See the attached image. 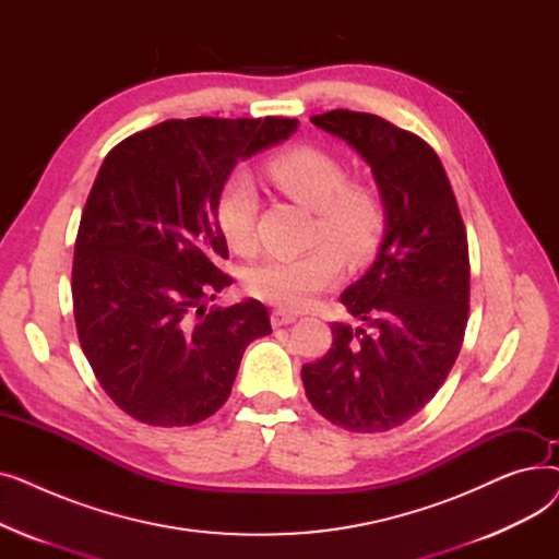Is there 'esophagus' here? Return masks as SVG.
Masks as SVG:
<instances>
[{
	"mask_svg": "<svg viewBox=\"0 0 559 559\" xmlns=\"http://www.w3.org/2000/svg\"><path fill=\"white\" fill-rule=\"evenodd\" d=\"M295 321H297V314H295V312H287V310H281V308H276V310L272 312V326H274V329L287 326V324H295Z\"/></svg>",
	"mask_w": 559,
	"mask_h": 559,
	"instance_id": "esophagus-1",
	"label": "esophagus"
}]
</instances>
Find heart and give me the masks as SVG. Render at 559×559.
I'll use <instances>...</instances> for the list:
<instances>
[{
  "label": "heart",
  "mask_w": 559,
  "mask_h": 559,
  "mask_svg": "<svg viewBox=\"0 0 559 559\" xmlns=\"http://www.w3.org/2000/svg\"><path fill=\"white\" fill-rule=\"evenodd\" d=\"M264 171L285 197L314 213L310 240L317 245L258 260L245 272V289L255 299L301 310L340 281L342 255L362 264L376 253L385 230V205L369 183L346 181L344 163L314 144L289 146L272 156ZM258 203L251 176L230 171L215 205L217 228L230 251H253Z\"/></svg>",
  "instance_id": "b5f03b06"
}]
</instances>
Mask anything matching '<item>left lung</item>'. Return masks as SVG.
<instances>
[{"label": "left lung", "instance_id": "left-lung-1", "mask_svg": "<svg viewBox=\"0 0 559 559\" xmlns=\"http://www.w3.org/2000/svg\"><path fill=\"white\" fill-rule=\"evenodd\" d=\"M310 122L369 163L385 235L369 272L342 295L362 326L333 321V346L304 365V388L331 424L385 432L413 419L455 365L468 312L466 230L442 160L419 135L342 108Z\"/></svg>", "mask_w": 559, "mask_h": 559}]
</instances>
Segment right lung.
<instances>
[{"label":"right lung","mask_w":559,"mask_h":559,"mask_svg":"<svg viewBox=\"0 0 559 559\" xmlns=\"http://www.w3.org/2000/svg\"><path fill=\"white\" fill-rule=\"evenodd\" d=\"M287 117L167 120L108 152L81 215L72 301L99 385L133 419L192 426L226 403L245 348L272 333L249 299L205 308L233 283L217 194L235 163L297 131Z\"/></svg>","instance_id":"add662e5"}]
</instances>
